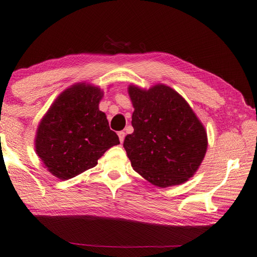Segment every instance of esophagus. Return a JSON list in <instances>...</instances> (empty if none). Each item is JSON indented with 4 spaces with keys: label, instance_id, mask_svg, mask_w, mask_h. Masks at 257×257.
Returning a JSON list of instances; mask_svg holds the SVG:
<instances>
[{
    "label": "esophagus",
    "instance_id": "obj_1",
    "mask_svg": "<svg viewBox=\"0 0 257 257\" xmlns=\"http://www.w3.org/2000/svg\"><path fill=\"white\" fill-rule=\"evenodd\" d=\"M118 139H119V142L123 143L124 142V139H125V132L121 131V132H118Z\"/></svg>",
    "mask_w": 257,
    "mask_h": 257
}]
</instances>
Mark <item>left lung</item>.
Here are the masks:
<instances>
[{
  "label": "left lung",
  "instance_id": "1",
  "mask_svg": "<svg viewBox=\"0 0 257 257\" xmlns=\"http://www.w3.org/2000/svg\"><path fill=\"white\" fill-rule=\"evenodd\" d=\"M134 132L124 149L133 170L159 187L180 185L195 174L205 158L207 133L190 104L174 88L130 84Z\"/></svg>",
  "mask_w": 257,
  "mask_h": 257
}]
</instances>
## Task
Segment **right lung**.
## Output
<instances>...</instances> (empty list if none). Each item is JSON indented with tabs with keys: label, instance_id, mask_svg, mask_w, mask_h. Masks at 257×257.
I'll return each instance as SVG.
<instances>
[{
	"label": "right lung",
	"instance_id": "add662e5",
	"mask_svg": "<svg viewBox=\"0 0 257 257\" xmlns=\"http://www.w3.org/2000/svg\"><path fill=\"white\" fill-rule=\"evenodd\" d=\"M101 87L80 82L57 96L36 128L35 153L44 167L61 181L97 165L105 152L119 144L98 104Z\"/></svg>",
	"mask_w": 257,
	"mask_h": 257
}]
</instances>
